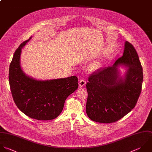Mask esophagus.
<instances>
[{
    "mask_svg": "<svg viewBox=\"0 0 152 152\" xmlns=\"http://www.w3.org/2000/svg\"><path fill=\"white\" fill-rule=\"evenodd\" d=\"M86 83V81L85 79H81L79 82V85L80 87H82L84 85H85Z\"/></svg>",
    "mask_w": 152,
    "mask_h": 152,
    "instance_id": "34e87169",
    "label": "esophagus"
}]
</instances>
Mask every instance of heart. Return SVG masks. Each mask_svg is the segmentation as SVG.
<instances>
[{"mask_svg":"<svg viewBox=\"0 0 152 152\" xmlns=\"http://www.w3.org/2000/svg\"><path fill=\"white\" fill-rule=\"evenodd\" d=\"M101 67V65L100 63H95L94 64H93L92 66H91V70H96L99 69L100 67Z\"/></svg>","mask_w":152,"mask_h":152,"instance_id":"heart-1","label":"heart"}]
</instances>
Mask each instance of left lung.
Here are the masks:
<instances>
[{
	"label": "left lung",
	"instance_id": "obj_1",
	"mask_svg": "<svg viewBox=\"0 0 152 152\" xmlns=\"http://www.w3.org/2000/svg\"><path fill=\"white\" fill-rule=\"evenodd\" d=\"M129 67L125 79L119 78L116 66ZM143 68L134 46L125 42L123 55L112 66L101 67L89 75L86 84V114L95 122L112 123L130 113L142 91Z\"/></svg>",
	"mask_w": 152,
	"mask_h": 152
}]
</instances>
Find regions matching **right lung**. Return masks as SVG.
<instances>
[{
	"label": "right lung",
	"mask_w": 152,
	"mask_h": 152,
	"mask_svg": "<svg viewBox=\"0 0 152 152\" xmlns=\"http://www.w3.org/2000/svg\"><path fill=\"white\" fill-rule=\"evenodd\" d=\"M20 44L9 66V82L13 101L28 117L37 120H51L61 113L66 98L78 88L76 76L50 80H37L25 75L20 66L22 47Z\"/></svg>",
	"instance_id": "add662e5"
}]
</instances>
